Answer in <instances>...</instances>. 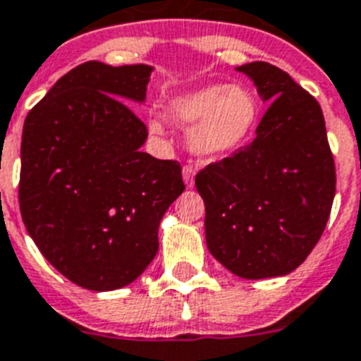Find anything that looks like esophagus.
<instances>
[{
	"label": "esophagus",
	"mask_w": 361,
	"mask_h": 361,
	"mask_svg": "<svg viewBox=\"0 0 361 361\" xmlns=\"http://www.w3.org/2000/svg\"><path fill=\"white\" fill-rule=\"evenodd\" d=\"M183 181H185L187 187H192V183H195V174H197V170L192 169L191 164H187V166H183Z\"/></svg>",
	"instance_id": "34e87169"
}]
</instances>
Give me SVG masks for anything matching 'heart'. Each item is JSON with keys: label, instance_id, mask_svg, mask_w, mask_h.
<instances>
[{"label": "heart", "instance_id": "obj_1", "mask_svg": "<svg viewBox=\"0 0 361 361\" xmlns=\"http://www.w3.org/2000/svg\"><path fill=\"white\" fill-rule=\"evenodd\" d=\"M164 115L187 128V147L206 161L224 159L254 137L259 125L261 107L254 92L240 85H208L172 96L164 104ZM151 134L162 136L164 123L147 121Z\"/></svg>", "mask_w": 361, "mask_h": 361}]
</instances>
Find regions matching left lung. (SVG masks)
Listing matches in <instances>:
<instances>
[{
	"label": "left lung",
	"instance_id": "8db88e82",
	"mask_svg": "<svg viewBox=\"0 0 361 361\" xmlns=\"http://www.w3.org/2000/svg\"><path fill=\"white\" fill-rule=\"evenodd\" d=\"M269 109L255 140L195 178L206 246L247 280L286 276L312 252L335 197V162L320 104L267 62L238 66Z\"/></svg>",
	"mask_w": 361,
	"mask_h": 361
}]
</instances>
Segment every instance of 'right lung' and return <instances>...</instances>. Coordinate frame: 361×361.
<instances>
[{
	"instance_id": "right-lung-1",
	"label": "right lung",
	"mask_w": 361,
	"mask_h": 361,
	"mask_svg": "<svg viewBox=\"0 0 361 361\" xmlns=\"http://www.w3.org/2000/svg\"><path fill=\"white\" fill-rule=\"evenodd\" d=\"M153 68L85 62L54 82L22 130L20 214L35 246L85 290L125 288L159 250V225L185 185L176 161L142 151Z\"/></svg>"
}]
</instances>
